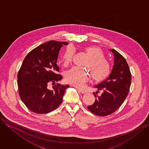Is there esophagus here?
<instances>
[{
  "label": "esophagus",
  "mask_w": 149,
  "mask_h": 149,
  "mask_svg": "<svg viewBox=\"0 0 149 149\" xmlns=\"http://www.w3.org/2000/svg\"><path fill=\"white\" fill-rule=\"evenodd\" d=\"M77 89H78V91H79L80 93H86V91L85 89H83L78 88Z\"/></svg>",
  "instance_id": "esophagus-1"
}]
</instances>
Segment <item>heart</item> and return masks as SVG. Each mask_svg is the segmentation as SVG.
Wrapping results in <instances>:
<instances>
[{
  "label": "heart",
  "instance_id": "obj_1",
  "mask_svg": "<svg viewBox=\"0 0 149 149\" xmlns=\"http://www.w3.org/2000/svg\"><path fill=\"white\" fill-rule=\"evenodd\" d=\"M85 53L89 57L85 63L86 70H81L74 67L67 71L65 79L69 83L76 87L83 86L91 77L96 81L106 79L111 74L112 67L110 63L105 58V55L102 49L98 47L89 46L85 48ZM75 53L73 47L69 46L63 53L62 61L64 65L71 63Z\"/></svg>",
  "mask_w": 149,
  "mask_h": 149
}]
</instances>
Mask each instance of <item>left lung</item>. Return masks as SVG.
I'll list each match as a JSON object with an SVG mask.
<instances>
[{
    "label": "left lung",
    "instance_id": "left-lung-1",
    "mask_svg": "<svg viewBox=\"0 0 149 149\" xmlns=\"http://www.w3.org/2000/svg\"><path fill=\"white\" fill-rule=\"evenodd\" d=\"M114 56V64L110 76L95 86L102 92L100 96L93 92L95 102L88 107L93 114L105 117L116 111L127 96L131 81V74L125 58L114 49H111Z\"/></svg>",
    "mask_w": 149,
    "mask_h": 149
}]
</instances>
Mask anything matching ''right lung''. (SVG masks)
<instances>
[{
  "mask_svg": "<svg viewBox=\"0 0 149 149\" xmlns=\"http://www.w3.org/2000/svg\"><path fill=\"white\" fill-rule=\"evenodd\" d=\"M68 42L49 41L31 50L25 57L17 75L19 95L31 111L47 113L55 110L62 102L69 85L57 83L53 89L48 84L62 79L56 63L60 49Z\"/></svg>",
  "mask_w": 149,
  "mask_h": 149,
  "instance_id": "obj_1",
  "label": "right lung"
}]
</instances>
